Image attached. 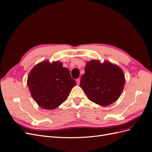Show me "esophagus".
I'll list each match as a JSON object with an SVG mask.
<instances>
[{"mask_svg": "<svg viewBox=\"0 0 152 152\" xmlns=\"http://www.w3.org/2000/svg\"><path fill=\"white\" fill-rule=\"evenodd\" d=\"M76 82H77V85H79V84H80V79H77L76 80Z\"/></svg>", "mask_w": 152, "mask_h": 152, "instance_id": "obj_1", "label": "esophagus"}]
</instances>
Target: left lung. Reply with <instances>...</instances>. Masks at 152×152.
Segmentation results:
<instances>
[{"instance_id":"left-lung-1","label":"left lung","mask_w":152,"mask_h":152,"mask_svg":"<svg viewBox=\"0 0 152 152\" xmlns=\"http://www.w3.org/2000/svg\"><path fill=\"white\" fill-rule=\"evenodd\" d=\"M125 81L120 67L108 61L101 63L94 59L86 63L80 86L91 102L107 107L120 97Z\"/></svg>"}]
</instances>
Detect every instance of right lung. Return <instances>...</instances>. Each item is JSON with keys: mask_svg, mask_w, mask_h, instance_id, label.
<instances>
[{"mask_svg": "<svg viewBox=\"0 0 152 152\" xmlns=\"http://www.w3.org/2000/svg\"><path fill=\"white\" fill-rule=\"evenodd\" d=\"M27 84L40 108L53 110L65 102L76 82L60 61H44L30 71Z\"/></svg>", "mask_w": 152, "mask_h": 152, "instance_id": "1", "label": "right lung"}]
</instances>
